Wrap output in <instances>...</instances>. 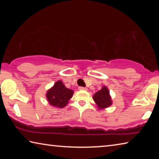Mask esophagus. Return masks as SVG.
Wrapping results in <instances>:
<instances>
[{
    "label": "esophagus",
    "mask_w": 159,
    "mask_h": 159,
    "mask_svg": "<svg viewBox=\"0 0 159 159\" xmlns=\"http://www.w3.org/2000/svg\"><path fill=\"white\" fill-rule=\"evenodd\" d=\"M79 89L80 90H87V88H85V87H82V86H80V87L79 88Z\"/></svg>",
    "instance_id": "esophagus-1"
}]
</instances>
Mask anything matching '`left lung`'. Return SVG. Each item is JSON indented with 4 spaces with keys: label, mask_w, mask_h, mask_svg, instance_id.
Instances as JSON below:
<instances>
[{
    "label": "left lung",
    "mask_w": 159,
    "mask_h": 159,
    "mask_svg": "<svg viewBox=\"0 0 159 159\" xmlns=\"http://www.w3.org/2000/svg\"><path fill=\"white\" fill-rule=\"evenodd\" d=\"M93 99L97 105L98 106L99 109L107 108L110 105H111L112 103L108 88L104 86L94 95Z\"/></svg>",
    "instance_id": "obj_1"
}]
</instances>
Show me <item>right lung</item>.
Wrapping results in <instances>:
<instances>
[{"mask_svg": "<svg viewBox=\"0 0 159 159\" xmlns=\"http://www.w3.org/2000/svg\"><path fill=\"white\" fill-rule=\"evenodd\" d=\"M74 91L68 89L61 80L56 82L52 88L47 92V99L52 106L59 108L64 107L72 98Z\"/></svg>", "mask_w": 159, "mask_h": 159, "instance_id": "obj_1", "label": "right lung"}]
</instances>
